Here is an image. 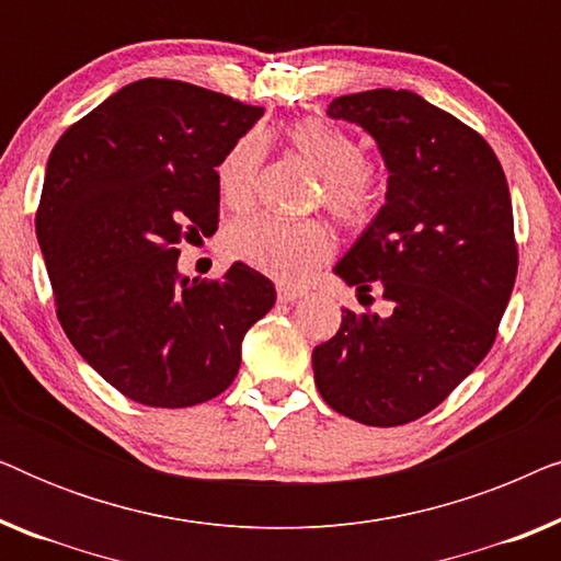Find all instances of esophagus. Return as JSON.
I'll return each mask as SVG.
<instances>
[{
  "mask_svg": "<svg viewBox=\"0 0 561 561\" xmlns=\"http://www.w3.org/2000/svg\"><path fill=\"white\" fill-rule=\"evenodd\" d=\"M306 296V290H301V288H294V286H278V298L283 304H294V301H298V298H304Z\"/></svg>",
  "mask_w": 561,
  "mask_h": 561,
  "instance_id": "esophagus-1",
  "label": "esophagus"
}]
</instances>
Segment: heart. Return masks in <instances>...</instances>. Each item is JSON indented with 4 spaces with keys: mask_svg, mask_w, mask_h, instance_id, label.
Wrapping results in <instances>:
<instances>
[{
    "mask_svg": "<svg viewBox=\"0 0 561 561\" xmlns=\"http://www.w3.org/2000/svg\"><path fill=\"white\" fill-rule=\"evenodd\" d=\"M286 145L309 171L321 179L327 209L342 225L363 227L378 214L380 188L365 168V152L355 137L324 119H301L286 129ZM263 142L255 135L240 137L217 165V188L232 211L250 209L255 198ZM229 255L273 275L298 283L332 255L334 240L319 221H283L248 217L227 229Z\"/></svg>",
    "mask_w": 561,
    "mask_h": 561,
    "instance_id": "b5f03b06",
    "label": "heart"
}]
</instances>
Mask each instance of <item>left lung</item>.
Segmentation results:
<instances>
[{
    "mask_svg": "<svg viewBox=\"0 0 561 561\" xmlns=\"http://www.w3.org/2000/svg\"><path fill=\"white\" fill-rule=\"evenodd\" d=\"M332 119L363 127L388 168L386 204L334 273L359 304L313 350V380L342 416L401 426L436 409L493 347L518 271L511 194L482 137L413 91L336 96ZM373 301V298H370Z\"/></svg>",
    "mask_w": 561,
    "mask_h": 561,
    "instance_id": "8db88e82",
    "label": "left lung"
}]
</instances>
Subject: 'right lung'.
Returning a JSON list of instances; mask_svg holds the SVG:
<instances>
[{"label": "right lung", "instance_id": "add662e5", "mask_svg": "<svg viewBox=\"0 0 561 561\" xmlns=\"http://www.w3.org/2000/svg\"><path fill=\"white\" fill-rule=\"evenodd\" d=\"M263 106L140 79L60 135L35 232L58 321L102 378L142 405L186 409L232 386L275 286L234 263L188 280L175 248L217 232V165Z\"/></svg>", "mask_w": 561, "mask_h": 561}]
</instances>
